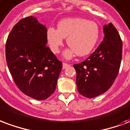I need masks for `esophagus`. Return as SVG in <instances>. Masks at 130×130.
Instances as JSON below:
<instances>
[{"mask_svg": "<svg viewBox=\"0 0 130 130\" xmlns=\"http://www.w3.org/2000/svg\"><path fill=\"white\" fill-rule=\"evenodd\" d=\"M69 66H70V65L68 64V63H65V62H63V63H62V69H63V70L65 69V68H67L68 67H69Z\"/></svg>", "mask_w": 130, "mask_h": 130, "instance_id": "obj_1", "label": "esophagus"}]
</instances>
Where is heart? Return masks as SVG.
Masks as SVG:
<instances>
[{
	"label": "heart",
	"mask_w": 130,
	"mask_h": 130,
	"mask_svg": "<svg viewBox=\"0 0 130 130\" xmlns=\"http://www.w3.org/2000/svg\"><path fill=\"white\" fill-rule=\"evenodd\" d=\"M99 37V28L95 22L80 18H70L60 21L58 29L48 28L46 38L51 51L54 54L60 52L64 38L70 47L64 52L65 58L76 55L85 56L89 54L96 44Z\"/></svg>",
	"instance_id": "1"
}]
</instances>
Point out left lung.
<instances>
[{
  "label": "left lung",
  "instance_id": "8db88e82",
  "mask_svg": "<svg viewBox=\"0 0 130 130\" xmlns=\"http://www.w3.org/2000/svg\"><path fill=\"white\" fill-rule=\"evenodd\" d=\"M105 36L97 49L83 62L74 65L80 94L92 99L111 87L119 74L122 58V43L112 24L103 26Z\"/></svg>",
  "mask_w": 130,
  "mask_h": 130
}]
</instances>
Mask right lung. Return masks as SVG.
I'll return each instance as SVG.
<instances>
[{
    "mask_svg": "<svg viewBox=\"0 0 130 130\" xmlns=\"http://www.w3.org/2000/svg\"><path fill=\"white\" fill-rule=\"evenodd\" d=\"M47 28L33 16L21 19L11 29L5 45L9 70L19 89L36 100L54 92L62 62L46 45Z\"/></svg>",
    "mask_w": 130,
    "mask_h": 130,
    "instance_id": "1",
    "label": "right lung"
}]
</instances>
